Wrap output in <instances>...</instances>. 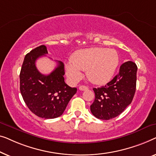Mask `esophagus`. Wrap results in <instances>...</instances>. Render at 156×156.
I'll return each mask as SVG.
<instances>
[{
	"label": "esophagus",
	"instance_id": "obj_1",
	"mask_svg": "<svg viewBox=\"0 0 156 156\" xmlns=\"http://www.w3.org/2000/svg\"><path fill=\"white\" fill-rule=\"evenodd\" d=\"M88 89V87H87V86H85V85H80V87H79V90H86Z\"/></svg>",
	"mask_w": 156,
	"mask_h": 156
}]
</instances>
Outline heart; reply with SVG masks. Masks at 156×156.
I'll return each instance as SVG.
<instances>
[{"label": "heart", "mask_w": 156, "mask_h": 156, "mask_svg": "<svg viewBox=\"0 0 156 156\" xmlns=\"http://www.w3.org/2000/svg\"><path fill=\"white\" fill-rule=\"evenodd\" d=\"M66 65L67 77L71 81H77L81 77V71H85L87 78L92 83L102 85L112 78L119 63L117 51L113 49L89 48L76 51Z\"/></svg>", "instance_id": "heart-1"}]
</instances>
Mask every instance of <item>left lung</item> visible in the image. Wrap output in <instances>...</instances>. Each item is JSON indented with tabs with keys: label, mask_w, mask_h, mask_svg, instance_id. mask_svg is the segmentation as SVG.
<instances>
[{
	"label": "left lung",
	"mask_w": 156,
	"mask_h": 156,
	"mask_svg": "<svg viewBox=\"0 0 156 156\" xmlns=\"http://www.w3.org/2000/svg\"><path fill=\"white\" fill-rule=\"evenodd\" d=\"M137 66L129 61L122 64L119 72L105 86L93 88L95 98L90 111L96 118L113 119L132 102L136 87Z\"/></svg>",
	"instance_id": "obj_1"
}]
</instances>
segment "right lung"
Here are the masks:
<instances>
[{
  "mask_svg": "<svg viewBox=\"0 0 156 156\" xmlns=\"http://www.w3.org/2000/svg\"><path fill=\"white\" fill-rule=\"evenodd\" d=\"M47 54V47L41 45L26 54L20 74V89L32 113L41 118L54 119L63 113L77 88L65 83L64 64L61 61H58L57 67L49 75L37 70L36 60Z\"/></svg>",
  "mask_w": 156,
  "mask_h": 156,
  "instance_id": "obj_1",
  "label": "right lung"
}]
</instances>
